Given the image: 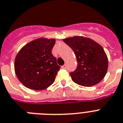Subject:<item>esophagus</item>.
<instances>
[{"instance_id": "esophagus-1", "label": "esophagus", "mask_w": 123, "mask_h": 123, "mask_svg": "<svg viewBox=\"0 0 123 123\" xmlns=\"http://www.w3.org/2000/svg\"><path fill=\"white\" fill-rule=\"evenodd\" d=\"M61 68L62 69H66V65H63V66H62Z\"/></svg>"}]
</instances>
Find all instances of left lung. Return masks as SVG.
<instances>
[{"label":"left lung","mask_w":123,"mask_h":123,"mask_svg":"<svg viewBox=\"0 0 123 123\" xmlns=\"http://www.w3.org/2000/svg\"><path fill=\"white\" fill-rule=\"evenodd\" d=\"M63 41L71 48L78 62L76 70L70 73L72 80L83 86H92L105 77L108 59L100 45L89 38L74 36Z\"/></svg>","instance_id":"obj_1"}]
</instances>
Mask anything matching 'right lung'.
Returning <instances> with one entry per match:
<instances>
[{
    "mask_svg": "<svg viewBox=\"0 0 123 123\" xmlns=\"http://www.w3.org/2000/svg\"><path fill=\"white\" fill-rule=\"evenodd\" d=\"M55 40L40 38L28 43L18 53L14 70L22 84L30 89L42 90L54 82L61 67L52 54Z\"/></svg>",
    "mask_w": 123,
    "mask_h": 123,
    "instance_id": "1",
    "label": "right lung"
}]
</instances>
